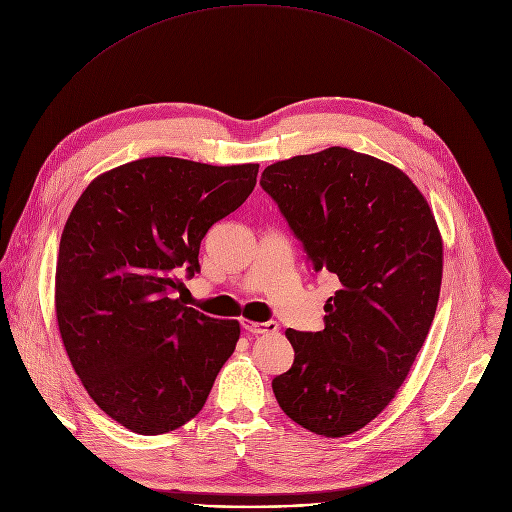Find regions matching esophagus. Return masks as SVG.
<instances>
[{
    "instance_id": "esophagus-1",
    "label": "esophagus",
    "mask_w": 512,
    "mask_h": 512,
    "mask_svg": "<svg viewBox=\"0 0 512 512\" xmlns=\"http://www.w3.org/2000/svg\"><path fill=\"white\" fill-rule=\"evenodd\" d=\"M241 327L251 333V335H263V333H275L277 331V322L267 320V322H253V320H243Z\"/></svg>"
}]
</instances>
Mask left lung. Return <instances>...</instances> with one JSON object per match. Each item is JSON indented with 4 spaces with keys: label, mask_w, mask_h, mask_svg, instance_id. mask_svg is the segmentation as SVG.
I'll use <instances>...</instances> for the list:
<instances>
[{
    "label": "left lung",
    "mask_w": 512,
    "mask_h": 512,
    "mask_svg": "<svg viewBox=\"0 0 512 512\" xmlns=\"http://www.w3.org/2000/svg\"><path fill=\"white\" fill-rule=\"evenodd\" d=\"M259 183L310 269L341 282L322 331H286L294 363L273 394L300 427L351 435L388 406L429 335L443 273L435 216L400 169L343 147L273 163Z\"/></svg>",
    "instance_id": "1"
}]
</instances>
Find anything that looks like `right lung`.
I'll return each mask as SVG.
<instances>
[{
	"mask_svg": "<svg viewBox=\"0 0 512 512\" xmlns=\"http://www.w3.org/2000/svg\"><path fill=\"white\" fill-rule=\"evenodd\" d=\"M259 165L175 157L120 165L87 185L59 245L57 320L73 369L116 423L138 435L194 418L235 351L237 320L185 306L212 224L253 192Z\"/></svg>",
	"mask_w": 512,
	"mask_h": 512,
	"instance_id": "add662e5",
	"label": "right lung"
}]
</instances>
